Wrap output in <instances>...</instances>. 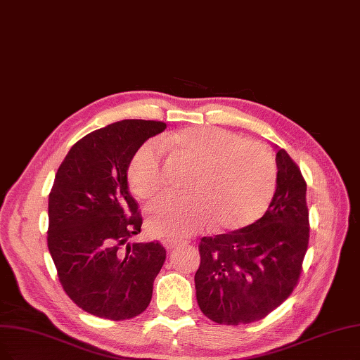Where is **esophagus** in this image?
<instances>
[{"label":"esophagus","instance_id":"34e87169","mask_svg":"<svg viewBox=\"0 0 360 360\" xmlns=\"http://www.w3.org/2000/svg\"><path fill=\"white\" fill-rule=\"evenodd\" d=\"M162 243H164V247H165L168 251H171L172 248H176V247L179 245V242L174 240V239H165V240H162Z\"/></svg>","mask_w":360,"mask_h":360}]
</instances>
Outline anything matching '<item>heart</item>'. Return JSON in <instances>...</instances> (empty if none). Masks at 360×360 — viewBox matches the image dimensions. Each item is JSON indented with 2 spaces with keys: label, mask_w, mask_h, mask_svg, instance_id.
Wrapping results in <instances>:
<instances>
[{
  "label": "heart",
  "mask_w": 360,
  "mask_h": 360,
  "mask_svg": "<svg viewBox=\"0 0 360 360\" xmlns=\"http://www.w3.org/2000/svg\"><path fill=\"white\" fill-rule=\"evenodd\" d=\"M164 148L195 165L189 195H162L148 205L150 233L183 239L212 224L230 232L258 220L275 195L278 168L262 143L214 127H191L160 140H149L134 155L128 183L136 196L148 199L167 183Z\"/></svg>",
  "instance_id": "b5f03b06"
}]
</instances>
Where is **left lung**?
Masks as SVG:
<instances>
[{
	"label": "left lung",
	"mask_w": 360,
	"mask_h": 360,
	"mask_svg": "<svg viewBox=\"0 0 360 360\" xmlns=\"http://www.w3.org/2000/svg\"><path fill=\"white\" fill-rule=\"evenodd\" d=\"M275 149L276 191L263 217L200 239L196 300L212 322L260 321L291 295L298 282L309 245L307 186L291 156Z\"/></svg>",
	"instance_id": "left-lung-1"
}]
</instances>
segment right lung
<instances>
[{
  "mask_svg": "<svg viewBox=\"0 0 360 360\" xmlns=\"http://www.w3.org/2000/svg\"><path fill=\"white\" fill-rule=\"evenodd\" d=\"M160 121L124 120L70 148L49 196V251L65 292L97 318L131 319L152 300L165 262L160 242H134L141 219L128 189V167Z\"/></svg>",
  "mask_w": 360,
  "mask_h": 360,
  "instance_id": "add662e5",
  "label": "right lung"
}]
</instances>
